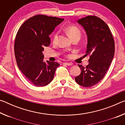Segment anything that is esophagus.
<instances>
[{
  "label": "esophagus",
  "mask_w": 125,
  "mask_h": 125,
  "mask_svg": "<svg viewBox=\"0 0 125 125\" xmlns=\"http://www.w3.org/2000/svg\"><path fill=\"white\" fill-rule=\"evenodd\" d=\"M63 64L64 65H72V63H68V62H64Z\"/></svg>",
  "instance_id": "esophagus-1"
}]
</instances>
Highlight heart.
<instances>
[{"mask_svg": "<svg viewBox=\"0 0 125 125\" xmlns=\"http://www.w3.org/2000/svg\"><path fill=\"white\" fill-rule=\"evenodd\" d=\"M65 31L68 35V36L71 38L72 40H73L75 38H80L81 35V31L80 29L77 26H73V25H70L68 26L65 28ZM58 38V33H55L53 36V42L55 43L56 42Z\"/></svg>", "mask_w": 125, "mask_h": 125, "instance_id": "heart-1", "label": "heart"}]
</instances>
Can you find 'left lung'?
Instances as JSON below:
<instances>
[{"instance_id": "1", "label": "left lung", "mask_w": 125, "mask_h": 125, "mask_svg": "<svg viewBox=\"0 0 125 125\" xmlns=\"http://www.w3.org/2000/svg\"><path fill=\"white\" fill-rule=\"evenodd\" d=\"M83 27L88 43L84 56H89L85 67L78 64L81 73L75 77L79 85L91 87L98 84L109 69L115 53V42L107 24L98 17L87 16L77 21Z\"/></svg>"}]
</instances>
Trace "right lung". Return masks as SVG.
I'll use <instances>...</instances> for the list:
<instances>
[{"label":"right lung","mask_w":125,"mask_h":125,"mask_svg":"<svg viewBox=\"0 0 125 125\" xmlns=\"http://www.w3.org/2000/svg\"><path fill=\"white\" fill-rule=\"evenodd\" d=\"M63 19L37 15L27 20L17 33L14 44L17 65L30 83L36 86L48 85L60 64L43 61L44 48L50 45L49 35Z\"/></svg>","instance_id":"add662e5"}]
</instances>
